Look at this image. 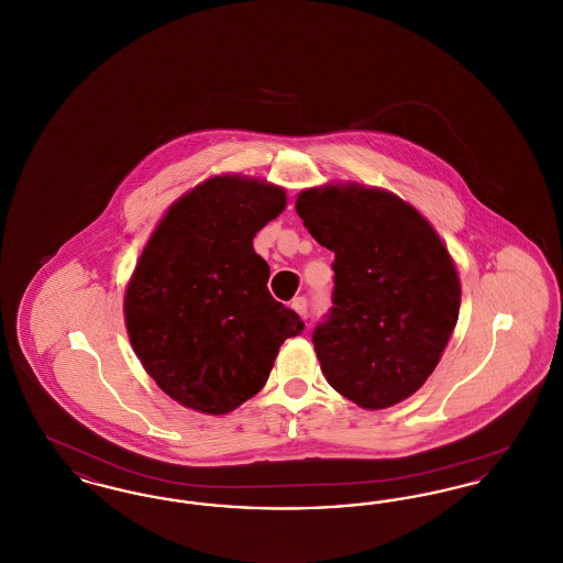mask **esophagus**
Returning a JSON list of instances; mask_svg holds the SVG:
<instances>
[{"label": "esophagus", "mask_w": 563, "mask_h": 563, "mask_svg": "<svg viewBox=\"0 0 563 563\" xmlns=\"http://www.w3.org/2000/svg\"><path fill=\"white\" fill-rule=\"evenodd\" d=\"M291 308L301 319L308 317V299L306 297H295L294 301H291Z\"/></svg>", "instance_id": "obj_1"}]
</instances>
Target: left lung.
Returning <instances> with one entry per match:
<instances>
[{
  "label": "left lung",
  "mask_w": 563,
  "mask_h": 563,
  "mask_svg": "<svg viewBox=\"0 0 563 563\" xmlns=\"http://www.w3.org/2000/svg\"><path fill=\"white\" fill-rule=\"evenodd\" d=\"M295 211L335 253L333 308L312 342L327 382L363 409H386L429 379L460 310V278L429 219L388 189L327 184Z\"/></svg>",
  "instance_id": "8db88e82"
}]
</instances>
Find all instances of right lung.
Masks as SVG:
<instances>
[{
    "label": "right lung",
    "instance_id": "obj_1",
    "mask_svg": "<svg viewBox=\"0 0 563 563\" xmlns=\"http://www.w3.org/2000/svg\"><path fill=\"white\" fill-rule=\"evenodd\" d=\"M287 207L280 186L214 175L175 200L124 294L134 354L170 399L223 416L257 395L303 322L268 291L255 234Z\"/></svg>",
    "mask_w": 563,
    "mask_h": 563
}]
</instances>
